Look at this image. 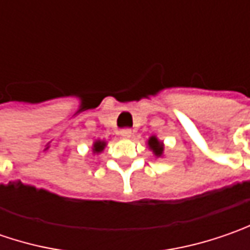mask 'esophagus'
<instances>
[{
    "instance_id": "esophagus-1",
    "label": "esophagus",
    "mask_w": 250,
    "mask_h": 250,
    "mask_svg": "<svg viewBox=\"0 0 250 250\" xmlns=\"http://www.w3.org/2000/svg\"><path fill=\"white\" fill-rule=\"evenodd\" d=\"M120 135L124 138V139H130L132 138V130L128 129V128H125V129H121Z\"/></svg>"
}]
</instances>
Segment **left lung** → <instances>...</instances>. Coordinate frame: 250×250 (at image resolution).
I'll return each mask as SVG.
<instances>
[{"instance_id": "8db88e82", "label": "left lung", "mask_w": 250, "mask_h": 250, "mask_svg": "<svg viewBox=\"0 0 250 250\" xmlns=\"http://www.w3.org/2000/svg\"><path fill=\"white\" fill-rule=\"evenodd\" d=\"M147 145H149V149L154 153V156L157 157H161L163 153H164V145L163 142H160L156 136H151L149 140H147Z\"/></svg>"}]
</instances>
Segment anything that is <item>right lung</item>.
Masks as SVG:
<instances>
[{
	"label": "right lung",
	"mask_w": 250,
	"mask_h": 250,
	"mask_svg": "<svg viewBox=\"0 0 250 250\" xmlns=\"http://www.w3.org/2000/svg\"><path fill=\"white\" fill-rule=\"evenodd\" d=\"M104 147H105V142L104 140H96L93 143V153L99 154V153H101L104 150Z\"/></svg>",
	"instance_id": "add662e5"
}]
</instances>
